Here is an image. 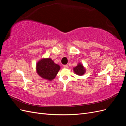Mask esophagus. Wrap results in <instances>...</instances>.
I'll list each match as a JSON object with an SVG mask.
<instances>
[{"label": "esophagus", "mask_w": 126, "mask_h": 126, "mask_svg": "<svg viewBox=\"0 0 126 126\" xmlns=\"http://www.w3.org/2000/svg\"><path fill=\"white\" fill-rule=\"evenodd\" d=\"M63 67L64 68H68V66L67 64H64V65H63Z\"/></svg>", "instance_id": "1"}]
</instances>
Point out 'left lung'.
Here are the masks:
<instances>
[{
	"label": "left lung",
	"instance_id": "obj_1",
	"mask_svg": "<svg viewBox=\"0 0 126 126\" xmlns=\"http://www.w3.org/2000/svg\"><path fill=\"white\" fill-rule=\"evenodd\" d=\"M73 70L76 75H78L79 76L83 75L86 72L85 68L80 63H79L77 66L74 67L73 68Z\"/></svg>",
	"mask_w": 126,
	"mask_h": 126
}]
</instances>
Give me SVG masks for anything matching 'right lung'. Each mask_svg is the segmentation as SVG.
Returning a JSON list of instances; mask_svg holds the SVG:
<instances>
[{
    "label": "right lung",
    "instance_id": "1",
    "mask_svg": "<svg viewBox=\"0 0 126 126\" xmlns=\"http://www.w3.org/2000/svg\"><path fill=\"white\" fill-rule=\"evenodd\" d=\"M60 69V66L49 58L41 59L36 64L37 74L41 78L49 81L52 80L56 77Z\"/></svg>",
    "mask_w": 126,
    "mask_h": 126
}]
</instances>
